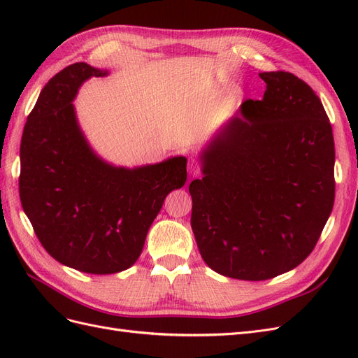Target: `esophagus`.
<instances>
[{
	"instance_id": "obj_1",
	"label": "esophagus",
	"mask_w": 358,
	"mask_h": 358,
	"mask_svg": "<svg viewBox=\"0 0 358 358\" xmlns=\"http://www.w3.org/2000/svg\"><path fill=\"white\" fill-rule=\"evenodd\" d=\"M200 173V167H199V162L196 158H191L189 159V175L192 176H197Z\"/></svg>"
}]
</instances>
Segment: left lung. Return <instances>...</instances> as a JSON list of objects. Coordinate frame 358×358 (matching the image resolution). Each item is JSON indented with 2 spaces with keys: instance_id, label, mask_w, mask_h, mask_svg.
Segmentation results:
<instances>
[{
  "instance_id": "8db88e82",
  "label": "left lung",
  "mask_w": 358,
  "mask_h": 358,
  "mask_svg": "<svg viewBox=\"0 0 358 358\" xmlns=\"http://www.w3.org/2000/svg\"><path fill=\"white\" fill-rule=\"evenodd\" d=\"M246 100L201 154L189 183L191 229L216 273L266 280L315 248L334 203V142L318 95L288 71L259 73Z\"/></svg>"
}]
</instances>
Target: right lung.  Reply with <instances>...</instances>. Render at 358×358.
<instances>
[{
    "label": "right lung",
    "instance_id": "obj_1",
    "mask_svg": "<svg viewBox=\"0 0 358 358\" xmlns=\"http://www.w3.org/2000/svg\"><path fill=\"white\" fill-rule=\"evenodd\" d=\"M107 70L66 67L41 90L20 142L19 196L40 243L64 266L92 275L131 267L169 192L187 182V158L116 167L96 155L73 100Z\"/></svg>",
    "mask_w": 358,
    "mask_h": 358
}]
</instances>
